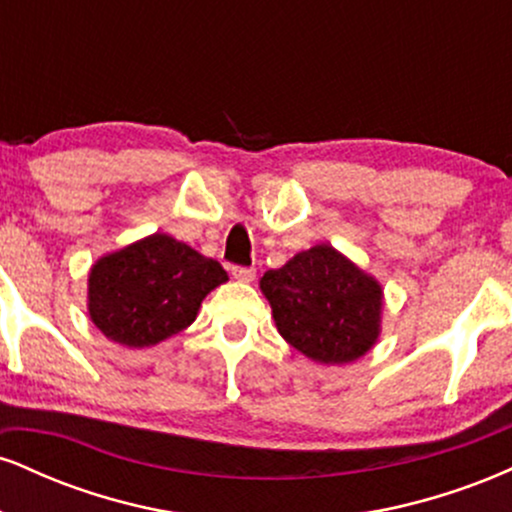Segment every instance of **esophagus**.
Listing matches in <instances>:
<instances>
[{"label":"esophagus","instance_id":"esophagus-1","mask_svg":"<svg viewBox=\"0 0 512 512\" xmlns=\"http://www.w3.org/2000/svg\"><path fill=\"white\" fill-rule=\"evenodd\" d=\"M231 274H233V279H238V281L255 279V269L252 267H231Z\"/></svg>","mask_w":512,"mask_h":512}]
</instances>
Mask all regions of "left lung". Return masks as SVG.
Returning a JSON list of instances; mask_svg holds the SVG:
<instances>
[{"instance_id":"8db88e82","label":"left lung","mask_w":512,"mask_h":512,"mask_svg":"<svg viewBox=\"0 0 512 512\" xmlns=\"http://www.w3.org/2000/svg\"><path fill=\"white\" fill-rule=\"evenodd\" d=\"M260 289L281 337L317 363H351L378 342L383 289L332 245L264 272Z\"/></svg>"}]
</instances>
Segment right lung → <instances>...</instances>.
I'll return each mask as SVG.
<instances>
[{
    "label": "right lung",
    "instance_id": "right-lung-1",
    "mask_svg": "<svg viewBox=\"0 0 512 512\" xmlns=\"http://www.w3.org/2000/svg\"><path fill=\"white\" fill-rule=\"evenodd\" d=\"M228 281L216 260L154 233L110 252L88 274V315L110 342L144 349L195 322L209 291Z\"/></svg>",
    "mask_w": 512,
    "mask_h": 512
}]
</instances>
